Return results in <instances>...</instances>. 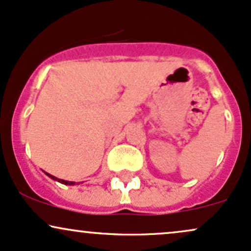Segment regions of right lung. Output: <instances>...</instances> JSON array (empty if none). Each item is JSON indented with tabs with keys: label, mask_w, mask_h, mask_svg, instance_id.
Wrapping results in <instances>:
<instances>
[{
	"label": "right lung",
	"mask_w": 251,
	"mask_h": 251,
	"mask_svg": "<svg viewBox=\"0 0 251 251\" xmlns=\"http://www.w3.org/2000/svg\"><path fill=\"white\" fill-rule=\"evenodd\" d=\"M46 175H47V176H49V177L51 178V179H54V181H57V182H60V183H62V184H67V185H75V182L64 181V179H61V178H57V177H55V176L50 175V174H48V173H46ZM77 184H78V183H77Z\"/></svg>",
	"instance_id": "1"
}]
</instances>
